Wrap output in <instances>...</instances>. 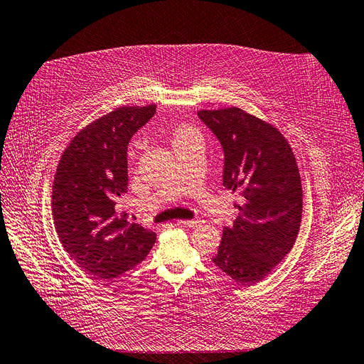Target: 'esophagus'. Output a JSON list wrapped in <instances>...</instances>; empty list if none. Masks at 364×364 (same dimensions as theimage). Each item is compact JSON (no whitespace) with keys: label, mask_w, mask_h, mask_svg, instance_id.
Listing matches in <instances>:
<instances>
[{"label":"esophagus","mask_w":364,"mask_h":364,"mask_svg":"<svg viewBox=\"0 0 364 364\" xmlns=\"http://www.w3.org/2000/svg\"><path fill=\"white\" fill-rule=\"evenodd\" d=\"M199 223H200V220H198V218H193V220H178L177 221L178 226H184V228H195Z\"/></svg>","instance_id":"obj_1"}]
</instances>
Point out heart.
I'll use <instances>...</instances> for the list:
<instances>
[{
  "instance_id": "b5f03b06",
  "label": "heart",
  "mask_w": 364,
  "mask_h": 364,
  "mask_svg": "<svg viewBox=\"0 0 364 364\" xmlns=\"http://www.w3.org/2000/svg\"><path fill=\"white\" fill-rule=\"evenodd\" d=\"M187 132H191V129H187V128H181V129L177 132V136H180V135H184V134H187Z\"/></svg>"
}]
</instances>
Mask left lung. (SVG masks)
Segmentation results:
<instances>
[{
	"label": "left lung",
	"mask_w": 364,
	"mask_h": 364,
	"mask_svg": "<svg viewBox=\"0 0 364 364\" xmlns=\"http://www.w3.org/2000/svg\"><path fill=\"white\" fill-rule=\"evenodd\" d=\"M198 116L223 147V186L244 198L213 262L250 286L269 274L296 242L302 221L296 157L275 126L238 107L200 109Z\"/></svg>",
	"instance_id": "1"
}]
</instances>
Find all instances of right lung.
<instances>
[{
	"mask_svg": "<svg viewBox=\"0 0 364 364\" xmlns=\"http://www.w3.org/2000/svg\"><path fill=\"white\" fill-rule=\"evenodd\" d=\"M156 105L120 107L78 132L56 168L52 214L58 238L83 271L113 279L143 262L156 233L117 213L128 188V144Z\"/></svg>",
	"mask_w": 364,
	"mask_h": 364,
	"instance_id": "right-lung-1",
	"label": "right lung"
}]
</instances>
